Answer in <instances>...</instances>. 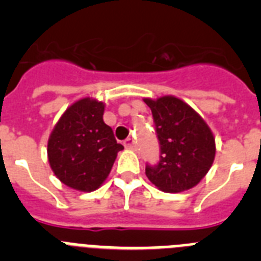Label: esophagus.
Segmentation results:
<instances>
[{"mask_svg": "<svg viewBox=\"0 0 261 261\" xmlns=\"http://www.w3.org/2000/svg\"><path fill=\"white\" fill-rule=\"evenodd\" d=\"M124 146H125L126 149H133V147H135V140H133L132 137H128L125 141H124Z\"/></svg>", "mask_w": 261, "mask_h": 261, "instance_id": "esophagus-1", "label": "esophagus"}]
</instances>
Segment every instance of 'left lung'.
Wrapping results in <instances>:
<instances>
[{"label":"left lung","mask_w":261,"mask_h":261,"mask_svg":"<svg viewBox=\"0 0 261 261\" xmlns=\"http://www.w3.org/2000/svg\"><path fill=\"white\" fill-rule=\"evenodd\" d=\"M153 114L161 147L159 162L145 174L163 192L191 190L212 167L216 142L208 124L192 107L175 96L144 99Z\"/></svg>","instance_id":"obj_1"}]
</instances>
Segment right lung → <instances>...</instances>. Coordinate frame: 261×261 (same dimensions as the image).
Wrapping results in <instances>:
<instances>
[{"label": "right lung", "mask_w": 261, "mask_h": 261, "mask_svg": "<svg viewBox=\"0 0 261 261\" xmlns=\"http://www.w3.org/2000/svg\"><path fill=\"white\" fill-rule=\"evenodd\" d=\"M105 103L84 98L62 114L48 140V161L60 181L91 192L102 186L124 146L103 121Z\"/></svg>", "instance_id": "obj_1"}]
</instances>
